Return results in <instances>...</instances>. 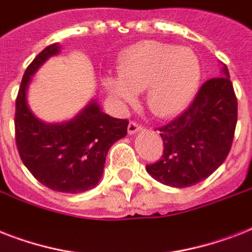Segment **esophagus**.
Returning <instances> with one entry per match:
<instances>
[{
	"mask_svg": "<svg viewBox=\"0 0 252 252\" xmlns=\"http://www.w3.org/2000/svg\"><path fill=\"white\" fill-rule=\"evenodd\" d=\"M144 129V126H141V124H138L137 122H129V124H128V133L129 134H134L136 132H138V130H142Z\"/></svg>",
	"mask_w": 252,
	"mask_h": 252,
	"instance_id": "esophagus-1",
	"label": "esophagus"
}]
</instances>
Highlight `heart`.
Wrapping results in <instances>:
<instances>
[{
    "mask_svg": "<svg viewBox=\"0 0 252 252\" xmlns=\"http://www.w3.org/2000/svg\"><path fill=\"white\" fill-rule=\"evenodd\" d=\"M119 78L107 77L104 86L123 103L146 89V104L154 115L179 114L192 100L201 76L200 61L188 48L161 41H142L124 52L118 63Z\"/></svg>",
    "mask_w": 252,
    "mask_h": 252,
    "instance_id": "obj_1",
    "label": "heart"
}]
</instances>
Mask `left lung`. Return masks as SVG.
Segmentation results:
<instances>
[{
  "label": "left lung",
  "instance_id": "1",
  "mask_svg": "<svg viewBox=\"0 0 252 252\" xmlns=\"http://www.w3.org/2000/svg\"><path fill=\"white\" fill-rule=\"evenodd\" d=\"M238 103L226 65L221 77L205 81L188 108L158 128L161 159L146 165L154 179L171 187H191L222 165L230 152Z\"/></svg>",
  "mask_w": 252,
  "mask_h": 252
}]
</instances>
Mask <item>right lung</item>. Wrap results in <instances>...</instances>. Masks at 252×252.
<instances>
[{
    "instance_id": "right-lung-1",
    "label": "right lung",
    "mask_w": 252,
    "mask_h": 252,
    "mask_svg": "<svg viewBox=\"0 0 252 252\" xmlns=\"http://www.w3.org/2000/svg\"><path fill=\"white\" fill-rule=\"evenodd\" d=\"M59 51L56 43L45 47L26 69L15 99V142L22 162L43 186L78 193L98 184L107 153L126 137L128 120L111 118L94 100L68 123L39 120L26 102L27 85L37 68Z\"/></svg>"
}]
</instances>
